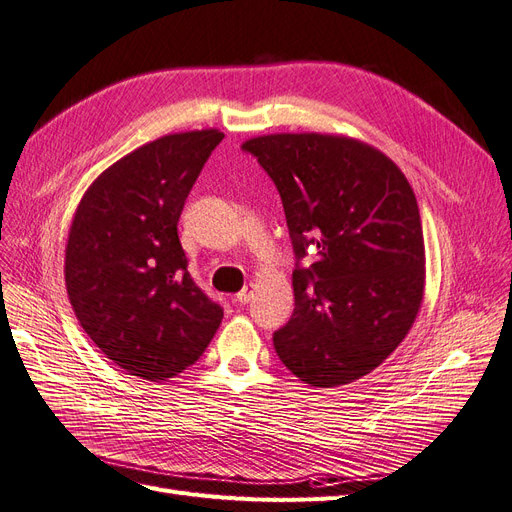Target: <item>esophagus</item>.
<instances>
[{
	"label": "esophagus",
	"instance_id": "esophagus-1",
	"mask_svg": "<svg viewBox=\"0 0 512 512\" xmlns=\"http://www.w3.org/2000/svg\"><path fill=\"white\" fill-rule=\"evenodd\" d=\"M252 296H254V292H252L250 288H243L241 292H237L235 301H237L239 305H245V303H250V301H252Z\"/></svg>",
	"mask_w": 512,
	"mask_h": 512
}]
</instances>
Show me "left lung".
I'll return each mask as SVG.
<instances>
[{"instance_id": "8db88e82", "label": "left lung", "mask_w": 512, "mask_h": 512, "mask_svg": "<svg viewBox=\"0 0 512 512\" xmlns=\"http://www.w3.org/2000/svg\"><path fill=\"white\" fill-rule=\"evenodd\" d=\"M279 190L296 258L294 313L273 334L279 360L313 387L375 370L424 301L426 248L415 192L390 156L330 133L245 139Z\"/></svg>"}]
</instances>
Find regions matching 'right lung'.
Segmentation results:
<instances>
[{
    "instance_id": "right-lung-1",
    "label": "right lung",
    "mask_w": 512,
    "mask_h": 512,
    "mask_svg": "<svg viewBox=\"0 0 512 512\" xmlns=\"http://www.w3.org/2000/svg\"><path fill=\"white\" fill-rule=\"evenodd\" d=\"M222 137L203 129L139 146L88 186L69 226V303L88 339L133 377L182 373L222 322L178 237L188 192Z\"/></svg>"
}]
</instances>
